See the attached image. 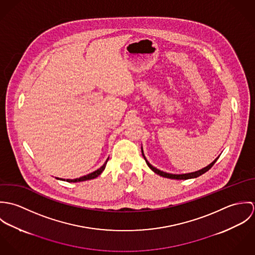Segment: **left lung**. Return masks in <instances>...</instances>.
<instances>
[{"mask_svg":"<svg viewBox=\"0 0 255 255\" xmlns=\"http://www.w3.org/2000/svg\"><path fill=\"white\" fill-rule=\"evenodd\" d=\"M141 152H142V155H143V157H144V159H145L146 164L148 165V167L154 172V173H156L157 175H159V176H161V177H164V178H168V179H174V180H188V179H194V178H197V177H199V176H201L202 174H204V173H206L207 171H209L211 168H212V166L216 163V161L218 160L219 156L211 163V164H209L208 166H206L205 168H203V169H201V170H198V171H195V172H192V173H187V174H181V175H175V174H170V173H166V172H163V171H161V170H159V169H157V168H155V167H153L147 160H146L145 156H144V153H143V149H142V147H141Z\"/></svg>","mask_w":255,"mask_h":255,"instance_id":"1","label":"left lung"}]
</instances>
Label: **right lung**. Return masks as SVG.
<instances>
[{"label": "right lung", "instance_id": "right-lung-1", "mask_svg": "<svg viewBox=\"0 0 255 255\" xmlns=\"http://www.w3.org/2000/svg\"><path fill=\"white\" fill-rule=\"evenodd\" d=\"M108 160H109V158L106 160V162L103 164V166H102V167H100L98 170H96V171H94V172H92V173H90V174H88V175H86V176H83V177H80V178H77V179H73V180H70V179L65 180V179H59V178H56V179H58V180H62V181L64 180V181H66V182H84V181H88V180H93V179L97 178L98 176H100V175H101V173L105 170Z\"/></svg>", "mask_w": 255, "mask_h": 255}]
</instances>
